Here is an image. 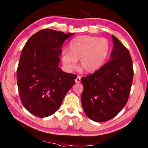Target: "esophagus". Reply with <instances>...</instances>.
Instances as JSON below:
<instances>
[{
	"instance_id": "esophagus-1",
	"label": "esophagus",
	"mask_w": 148,
	"mask_h": 148,
	"mask_svg": "<svg viewBox=\"0 0 148 148\" xmlns=\"http://www.w3.org/2000/svg\"><path fill=\"white\" fill-rule=\"evenodd\" d=\"M75 81H76V83H80L81 82V77L79 76H78L76 78V79H75Z\"/></svg>"
}]
</instances>
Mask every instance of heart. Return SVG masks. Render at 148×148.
Segmentation results:
<instances>
[{
    "label": "heart",
    "mask_w": 148,
    "mask_h": 148,
    "mask_svg": "<svg viewBox=\"0 0 148 148\" xmlns=\"http://www.w3.org/2000/svg\"><path fill=\"white\" fill-rule=\"evenodd\" d=\"M70 51L63 50L62 60L69 71L76 67L77 60H80V65L86 72L98 70L108 58L111 46L108 39L89 36H80L72 39Z\"/></svg>",
    "instance_id": "heart-1"
}]
</instances>
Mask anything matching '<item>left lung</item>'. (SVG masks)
Here are the masks:
<instances>
[{
  "mask_svg": "<svg viewBox=\"0 0 148 148\" xmlns=\"http://www.w3.org/2000/svg\"><path fill=\"white\" fill-rule=\"evenodd\" d=\"M114 46L111 60L94 73L81 77L83 92L81 102L90 119L105 122L123 108L129 97L134 77L130 52L112 36Z\"/></svg>",
  "mask_w": 148,
  "mask_h": 148,
  "instance_id": "left-lung-1",
  "label": "left lung"
}]
</instances>
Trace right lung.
<instances>
[{"instance_id":"add662e5","label":"right lung","mask_w":148,"mask_h":148,"mask_svg":"<svg viewBox=\"0 0 148 148\" xmlns=\"http://www.w3.org/2000/svg\"><path fill=\"white\" fill-rule=\"evenodd\" d=\"M73 34L43 29L30 37L22 49L17 69L19 95L25 108L37 117L57 111L75 83L76 74L58 67L62 46Z\"/></svg>"}]
</instances>
